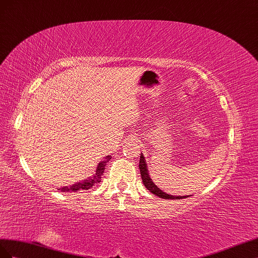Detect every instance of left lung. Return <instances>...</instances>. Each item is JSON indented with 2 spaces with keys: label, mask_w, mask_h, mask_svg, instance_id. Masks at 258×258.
I'll use <instances>...</instances> for the list:
<instances>
[{
  "label": "left lung",
  "mask_w": 258,
  "mask_h": 258,
  "mask_svg": "<svg viewBox=\"0 0 258 258\" xmlns=\"http://www.w3.org/2000/svg\"><path fill=\"white\" fill-rule=\"evenodd\" d=\"M139 170H141V175H142V179H143L144 185L153 195H156L159 198H163V199H172V200H179V199L187 198V197H181V196L174 197V196H171V195H167V194L163 192V191H161L160 188H158L156 185H154V183L152 182V180L149 177L148 170H147V164L145 162V158H144L143 153L141 154V160H139Z\"/></svg>",
  "instance_id": "left-lung-1"
}]
</instances>
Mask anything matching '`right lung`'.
<instances>
[{"label": "right lung", "instance_id": "1", "mask_svg": "<svg viewBox=\"0 0 258 258\" xmlns=\"http://www.w3.org/2000/svg\"><path fill=\"white\" fill-rule=\"evenodd\" d=\"M110 159H111V157L108 156V157L106 158V160L99 162L98 165H97V168H96V173H95V175L93 176L92 178H88L87 180L78 182V183H76V185H73V186H71V187H63V188H60L59 190L66 191V192H68V191H70V192H75V191H78V190H88L90 188H92L94 185H96V183L100 182L101 176H102V174H104V172H105L106 163H107V162H108Z\"/></svg>", "mask_w": 258, "mask_h": 258}]
</instances>
